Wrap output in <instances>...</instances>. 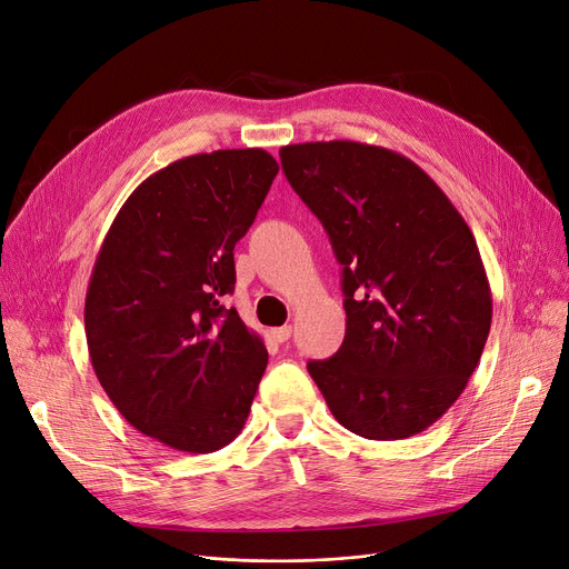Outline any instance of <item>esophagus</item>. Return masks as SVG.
<instances>
[{
    "label": "esophagus",
    "mask_w": 569,
    "mask_h": 569,
    "mask_svg": "<svg viewBox=\"0 0 569 569\" xmlns=\"http://www.w3.org/2000/svg\"><path fill=\"white\" fill-rule=\"evenodd\" d=\"M269 335H272V339H274L277 343H286V341L292 337V327H290V325H283V327H274V330L269 332Z\"/></svg>",
    "instance_id": "obj_1"
}]
</instances>
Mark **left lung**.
<instances>
[{
	"label": "left lung",
	"mask_w": 569,
	"mask_h": 569,
	"mask_svg": "<svg viewBox=\"0 0 569 569\" xmlns=\"http://www.w3.org/2000/svg\"><path fill=\"white\" fill-rule=\"evenodd\" d=\"M341 269L346 337L307 365L332 415L369 440L425 431L466 390L491 327L475 237L433 179L352 140L279 149Z\"/></svg>",
	"instance_id": "left-lung-1"
}]
</instances>
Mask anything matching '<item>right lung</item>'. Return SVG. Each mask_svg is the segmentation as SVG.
Returning a JSON list of instances; mask_svg holds the SVG:
<instances>
[{"mask_svg":"<svg viewBox=\"0 0 569 569\" xmlns=\"http://www.w3.org/2000/svg\"><path fill=\"white\" fill-rule=\"evenodd\" d=\"M277 172L264 149L179 159L129 196L97 256L89 360L124 420L172 450L214 452L244 429L267 350L221 300Z\"/></svg>","mask_w":569,"mask_h":569,"instance_id":"add662e5","label":"right lung"}]
</instances>
